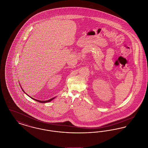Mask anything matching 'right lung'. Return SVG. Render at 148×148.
Wrapping results in <instances>:
<instances>
[{"label": "right lung", "instance_id": "add662e5", "mask_svg": "<svg viewBox=\"0 0 148 148\" xmlns=\"http://www.w3.org/2000/svg\"><path fill=\"white\" fill-rule=\"evenodd\" d=\"M23 90V89H22ZM23 92H25L24 91H23ZM26 94V93H25ZM31 98V97H30ZM56 97H54V98H53L50 99H49V100H45V101H42V100H36V99H35L33 98H31L32 99H33V100H35V101H38V102H39V103H48V102H50V101H51L52 100H53Z\"/></svg>", "mask_w": 148, "mask_h": 148}]
</instances>
